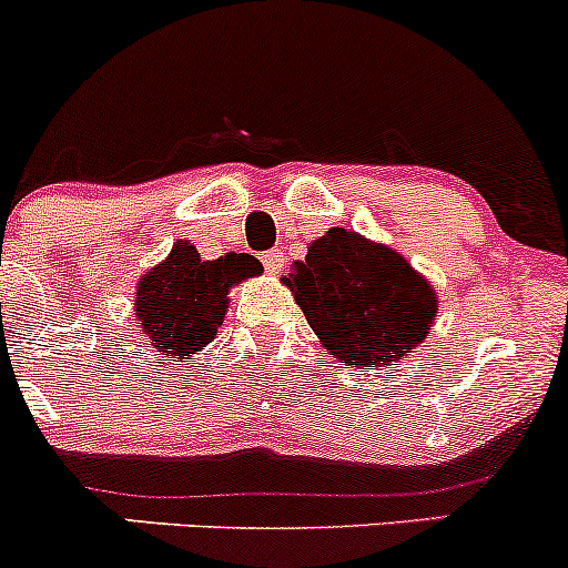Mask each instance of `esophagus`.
<instances>
[{"instance_id": "1", "label": "esophagus", "mask_w": 568, "mask_h": 568, "mask_svg": "<svg viewBox=\"0 0 568 568\" xmlns=\"http://www.w3.org/2000/svg\"><path fill=\"white\" fill-rule=\"evenodd\" d=\"M262 265H265L267 273H278L284 267V254L282 251H265L262 254Z\"/></svg>"}]
</instances>
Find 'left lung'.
I'll use <instances>...</instances> for the list:
<instances>
[{
  "label": "left lung",
  "instance_id": "left-lung-1",
  "mask_svg": "<svg viewBox=\"0 0 568 568\" xmlns=\"http://www.w3.org/2000/svg\"><path fill=\"white\" fill-rule=\"evenodd\" d=\"M295 303L338 364L396 366L432 331L437 295L399 251L333 226L290 276Z\"/></svg>",
  "mask_w": 568,
  "mask_h": 568
}]
</instances>
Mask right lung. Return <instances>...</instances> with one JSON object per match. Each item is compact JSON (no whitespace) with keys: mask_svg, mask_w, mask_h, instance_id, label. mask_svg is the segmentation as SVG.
I'll return each mask as SVG.
<instances>
[{"mask_svg":"<svg viewBox=\"0 0 568 568\" xmlns=\"http://www.w3.org/2000/svg\"><path fill=\"white\" fill-rule=\"evenodd\" d=\"M262 273L256 256L230 251L202 260L196 245L178 241L166 260L142 276L136 286L139 327L161 358H185L207 347L230 308V290Z\"/></svg>","mask_w":568,"mask_h":568,"instance_id":"1","label":"right lung"}]
</instances>
